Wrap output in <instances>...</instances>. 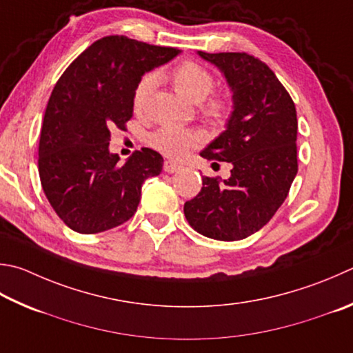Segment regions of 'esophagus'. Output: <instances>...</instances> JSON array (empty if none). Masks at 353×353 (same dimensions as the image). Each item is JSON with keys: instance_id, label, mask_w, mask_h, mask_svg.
Instances as JSON below:
<instances>
[{"instance_id": "34e87169", "label": "esophagus", "mask_w": 353, "mask_h": 353, "mask_svg": "<svg viewBox=\"0 0 353 353\" xmlns=\"http://www.w3.org/2000/svg\"><path fill=\"white\" fill-rule=\"evenodd\" d=\"M181 168H182V166L179 165V163H176V162H172V160H165V163H163V170L166 172H176V171H179Z\"/></svg>"}]
</instances>
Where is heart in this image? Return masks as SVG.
<instances>
[{"label":"heart","instance_id":"heart-1","mask_svg":"<svg viewBox=\"0 0 353 353\" xmlns=\"http://www.w3.org/2000/svg\"><path fill=\"white\" fill-rule=\"evenodd\" d=\"M170 79L172 85L185 97L201 101V111L211 121H221L230 112V101L222 94H211L216 86L213 72L201 63L185 60L171 70ZM156 75L145 74L139 80L132 95V106L140 111L148 101L152 89L156 86ZM201 142V136L193 130L174 125H163L150 134V143L157 151L170 157H182Z\"/></svg>","mask_w":353,"mask_h":353}]
</instances>
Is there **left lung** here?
I'll use <instances>...</instances> for the list:
<instances>
[{
  "label": "left lung",
  "instance_id": "left-lung-1",
  "mask_svg": "<svg viewBox=\"0 0 353 353\" xmlns=\"http://www.w3.org/2000/svg\"><path fill=\"white\" fill-rule=\"evenodd\" d=\"M233 91L227 130L201 156L233 165L227 181L202 177L183 213L197 233L217 241L245 239L284 203L298 172L296 108L264 61L247 52L208 54Z\"/></svg>",
  "mask_w": 353,
  "mask_h": 353
}]
</instances>
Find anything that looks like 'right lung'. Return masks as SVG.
Listing matches in <instances>:
<instances>
[{
  "label": "right lung",
  "instance_id": "1",
  "mask_svg": "<svg viewBox=\"0 0 353 353\" xmlns=\"http://www.w3.org/2000/svg\"><path fill=\"white\" fill-rule=\"evenodd\" d=\"M179 54L125 35L94 41L70 63L50 94L38 146L44 194L77 233H101L130 221L142 185L162 171L163 157L142 148L125 165L110 152V130H125L132 95L146 70Z\"/></svg>",
  "mask_w": 353,
  "mask_h": 353
}]
</instances>
